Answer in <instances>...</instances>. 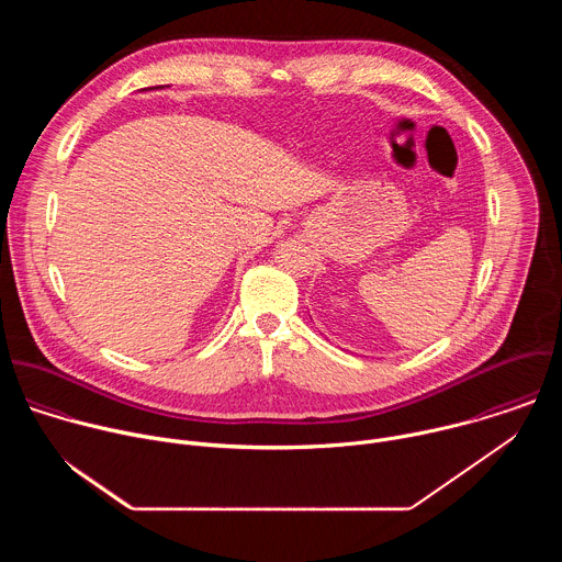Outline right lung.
<instances>
[{"label": "right lung", "instance_id": "right-lung-1", "mask_svg": "<svg viewBox=\"0 0 562 562\" xmlns=\"http://www.w3.org/2000/svg\"><path fill=\"white\" fill-rule=\"evenodd\" d=\"M159 89H162V87H159Z\"/></svg>", "mask_w": 562, "mask_h": 562}]
</instances>
